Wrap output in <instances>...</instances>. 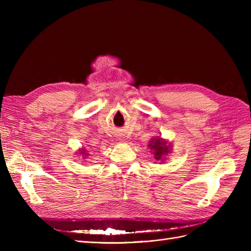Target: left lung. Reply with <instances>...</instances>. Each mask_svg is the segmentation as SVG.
Wrapping results in <instances>:
<instances>
[{"label":"left lung","instance_id":"left-lung-1","mask_svg":"<svg viewBox=\"0 0 251 251\" xmlns=\"http://www.w3.org/2000/svg\"><path fill=\"white\" fill-rule=\"evenodd\" d=\"M148 147L153 151L154 158H155L156 161H164L165 156H166L170 151V145L167 146V142L159 137L151 139Z\"/></svg>","mask_w":251,"mask_h":251}]
</instances>
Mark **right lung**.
Listing matches in <instances>:
<instances>
[{"label":"right lung","mask_w":251,"mask_h":251,"mask_svg":"<svg viewBox=\"0 0 251 251\" xmlns=\"http://www.w3.org/2000/svg\"><path fill=\"white\" fill-rule=\"evenodd\" d=\"M79 154H82V155H83V157H85V156H86V155H87V153H86V151H85V150H84V149H83V150H81V151H79Z\"/></svg>","instance_id":"add662e5"}]
</instances>
